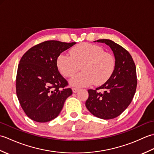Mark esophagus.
<instances>
[{
  "label": "esophagus",
  "instance_id": "34e87169",
  "mask_svg": "<svg viewBox=\"0 0 154 154\" xmlns=\"http://www.w3.org/2000/svg\"><path fill=\"white\" fill-rule=\"evenodd\" d=\"M72 91H73V93H77V91H79V89H77V88H73V89H72Z\"/></svg>",
  "mask_w": 154,
  "mask_h": 154
}]
</instances>
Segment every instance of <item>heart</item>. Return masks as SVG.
Instances as JSON below:
<instances>
[{
  "label": "heart",
  "instance_id": "1",
  "mask_svg": "<svg viewBox=\"0 0 154 154\" xmlns=\"http://www.w3.org/2000/svg\"><path fill=\"white\" fill-rule=\"evenodd\" d=\"M70 55L61 54L57 58V65L61 73L70 77L79 71L82 73L75 75L69 81L74 87H87L94 83L100 85L112 75L115 67L112 55L104 52L99 45L81 43L71 49Z\"/></svg>",
  "mask_w": 154,
  "mask_h": 154
}]
</instances>
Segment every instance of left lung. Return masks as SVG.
Masks as SVG:
<instances>
[{"instance_id": "8db88e82", "label": "left lung", "mask_w": 154, "mask_h": 154, "mask_svg": "<svg viewBox=\"0 0 154 154\" xmlns=\"http://www.w3.org/2000/svg\"><path fill=\"white\" fill-rule=\"evenodd\" d=\"M110 48L115 58V67L110 77L95 90H88L85 106L96 117L112 119L122 114L131 103L137 86L136 69L131 55L121 45L110 40H99ZM104 91L99 93L97 90Z\"/></svg>"}]
</instances>
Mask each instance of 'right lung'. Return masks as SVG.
Wrapping results in <instances>:
<instances>
[{
  "label": "right lung",
  "instance_id": "add662e5",
  "mask_svg": "<svg viewBox=\"0 0 154 154\" xmlns=\"http://www.w3.org/2000/svg\"><path fill=\"white\" fill-rule=\"evenodd\" d=\"M57 40L42 42L22 57L16 75V94L26 114L38 122L55 119L72 94L58 71L57 58L75 45Z\"/></svg>",
  "mask_w": 154,
  "mask_h": 154
}]
</instances>
